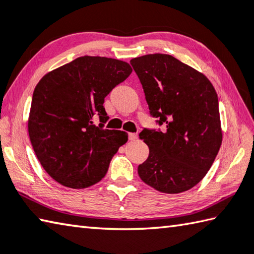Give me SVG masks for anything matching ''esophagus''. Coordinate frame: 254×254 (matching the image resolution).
<instances>
[{
	"label": "esophagus",
	"instance_id": "esophagus-1",
	"mask_svg": "<svg viewBox=\"0 0 254 254\" xmlns=\"http://www.w3.org/2000/svg\"><path fill=\"white\" fill-rule=\"evenodd\" d=\"M137 137V135H136V133H128V140H131V141H134L135 139Z\"/></svg>",
	"mask_w": 254,
	"mask_h": 254
}]
</instances>
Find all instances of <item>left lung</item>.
<instances>
[{
    "mask_svg": "<svg viewBox=\"0 0 254 254\" xmlns=\"http://www.w3.org/2000/svg\"><path fill=\"white\" fill-rule=\"evenodd\" d=\"M150 115L160 128L144 127L140 139L149 146L137 173L163 193H181L196 186L209 171L222 143L219 100L202 73L169 54L132 59Z\"/></svg>",
    "mask_w": 254,
    "mask_h": 254,
    "instance_id": "left-lung-1",
    "label": "left lung"
}]
</instances>
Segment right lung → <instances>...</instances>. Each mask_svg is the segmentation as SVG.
Here are the masks:
<instances>
[{
  "label": "right lung",
  "mask_w": 254,
  "mask_h": 254,
  "mask_svg": "<svg viewBox=\"0 0 254 254\" xmlns=\"http://www.w3.org/2000/svg\"><path fill=\"white\" fill-rule=\"evenodd\" d=\"M131 72L119 60L80 57L48 73L35 86L30 140L41 165L60 184L84 189L107 174L127 134L104 128L109 120L104 98Z\"/></svg>",
  "instance_id": "right-lung-1"
}]
</instances>
